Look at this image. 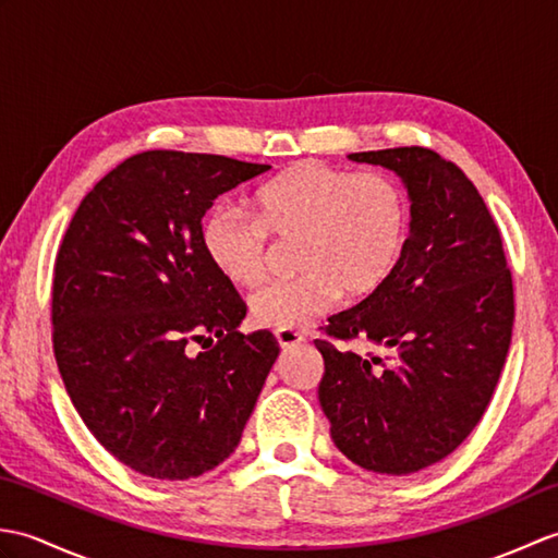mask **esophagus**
Here are the masks:
<instances>
[{
    "label": "esophagus",
    "instance_id": "34e87169",
    "mask_svg": "<svg viewBox=\"0 0 558 558\" xmlns=\"http://www.w3.org/2000/svg\"><path fill=\"white\" fill-rule=\"evenodd\" d=\"M276 340L282 350H292L304 342V336L300 330H276Z\"/></svg>",
    "mask_w": 558,
    "mask_h": 558
}]
</instances>
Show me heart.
Returning a JSON list of instances; mask_svg holds the SVG:
<instances>
[{"label":"heart","mask_w":558,"mask_h":558,"mask_svg":"<svg viewBox=\"0 0 558 558\" xmlns=\"http://www.w3.org/2000/svg\"><path fill=\"white\" fill-rule=\"evenodd\" d=\"M410 220L396 177L304 160L256 189L254 218L232 206L210 208L201 248L225 282L252 288L264 276L268 236L298 240V276L260 288L248 312L260 328L304 330L340 292L357 300L384 286L405 252Z\"/></svg>","instance_id":"b5f03b06"}]
</instances>
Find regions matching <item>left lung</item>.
Returning a JSON list of instances; mask_svg holds the SVG:
<instances>
[{
  "label": "left lung",
  "instance_id": "8db88e82",
  "mask_svg": "<svg viewBox=\"0 0 558 558\" xmlns=\"http://www.w3.org/2000/svg\"><path fill=\"white\" fill-rule=\"evenodd\" d=\"M354 162L393 170L410 196V236L381 288L328 318L318 402L345 458L410 475L446 458L494 396L513 333V278L501 232L456 162L422 146L366 150ZM366 337L380 359L333 343Z\"/></svg>",
  "mask_w": 558,
  "mask_h": 558
}]
</instances>
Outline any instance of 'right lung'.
Segmentation results:
<instances>
[{
  "mask_svg": "<svg viewBox=\"0 0 558 558\" xmlns=\"http://www.w3.org/2000/svg\"><path fill=\"white\" fill-rule=\"evenodd\" d=\"M270 170L208 153L146 150L71 218L54 260L52 348L66 393L105 450L153 480L230 458L278 360L270 330L201 248L220 194ZM198 341L205 348L194 353Z\"/></svg>",
  "mask_w": 558,
  "mask_h": 558,
  "instance_id": "1",
  "label": "right lung"
}]
</instances>
